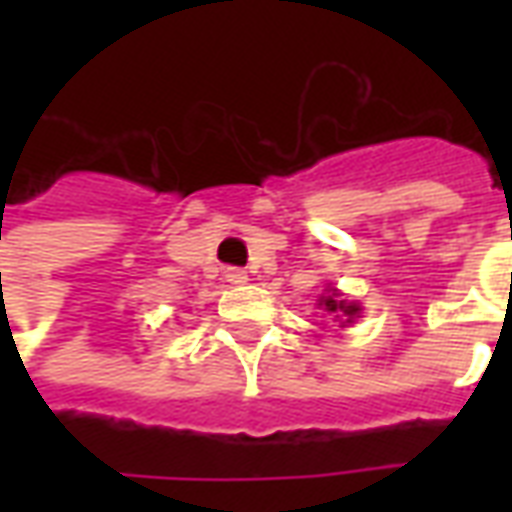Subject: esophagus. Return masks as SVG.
I'll return each mask as SVG.
<instances>
[{"mask_svg": "<svg viewBox=\"0 0 512 512\" xmlns=\"http://www.w3.org/2000/svg\"><path fill=\"white\" fill-rule=\"evenodd\" d=\"M224 282H230V285H244L246 271H241V268H227V271H224Z\"/></svg>", "mask_w": 512, "mask_h": 512, "instance_id": "1", "label": "esophagus"}]
</instances>
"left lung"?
Segmentation results:
<instances>
[{
    "mask_svg": "<svg viewBox=\"0 0 512 512\" xmlns=\"http://www.w3.org/2000/svg\"><path fill=\"white\" fill-rule=\"evenodd\" d=\"M318 307L326 312H332L334 318L343 323V326L345 323H354V318H359V312H362V307H359L356 301L343 299V296H340L334 288H329V293L318 299Z\"/></svg>",
    "mask_w": 512,
    "mask_h": 512,
    "instance_id": "obj_1",
    "label": "left lung"
}]
</instances>
